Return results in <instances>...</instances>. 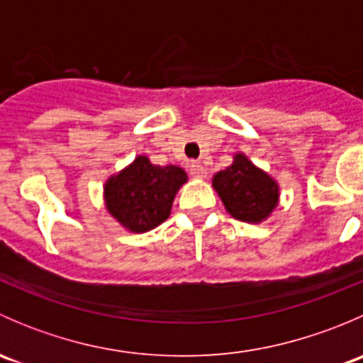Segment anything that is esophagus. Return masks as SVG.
<instances>
[{
    "label": "esophagus",
    "instance_id": "obj_1",
    "mask_svg": "<svg viewBox=\"0 0 363 363\" xmlns=\"http://www.w3.org/2000/svg\"><path fill=\"white\" fill-rule=\"evenodd\" d=\"M189 174H191L193 177L203 179L207 177V168H205L200 161H191V163H189Z\"/></svg>",
    "mask_w": 363,
    "mask_h": 363
}]
</instances>
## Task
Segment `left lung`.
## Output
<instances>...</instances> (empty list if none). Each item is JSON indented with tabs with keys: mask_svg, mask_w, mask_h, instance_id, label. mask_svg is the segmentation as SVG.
Returning <instances> with one entry per match:
<instances>
[{
	"mask_svg": "<svg viewBox=\"0 0 363 363\" xmlns=\"http://www.w3.org/2000/svg\"><path fill=\"white\" fill-rule=\"evenodd\" d=\"M212 186L221 196L226 211L235 219L258 223L277 205V184L256 168L246 156L237 155L233 164L212 179Z\"/></svg>",
	"mask_w": 363,
	"mask_h": 363,
	"instance_id": "1",
	"label": "left lung"
}]
</instances>
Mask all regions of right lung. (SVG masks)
Masks as SVG:
<instances>
[{
	"label": "right lung",
	"instance_id": "obj_1",
	"mask_svg": "<svg viewBox=\"0 0 363 363\" xmlns=\"http://www.w3.org/2000/svg\"><path fill=\"white\" fill-rule=\"evenodd\" d=\"M186 181L182 168L156 167L145 156H138L105 184L107 208L131 232H147L168 218L175 193Z\"/></svg>",
	"mask_w": 363,
	"mask_h": 363
}]
</instances>
